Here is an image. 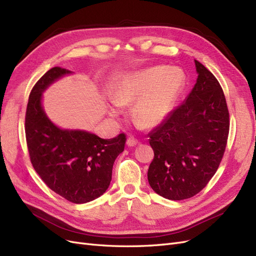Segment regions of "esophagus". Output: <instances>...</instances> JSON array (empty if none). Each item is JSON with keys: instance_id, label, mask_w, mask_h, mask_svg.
<instances>
[{"instance_id": "1", "label": "esophagus", "mask_w": 256, "mask_h": 256, "mask_svg": "<svg viewBox=\"0 0 256 256\" xmlns=\"http://www.w3.org/2000/svg\"><path fill=\"white\" fill-rule=\"evenodd\" d=\"M126 144H128V146H136V144H139V140H138L136 137H134V136H130V137L128 138Z\"/></svg>"}]
</instances>
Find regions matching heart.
<instances>
[{"instance_id":"heart-1","label":"heart","mask_w":256,"mask_h":256,"mask_svg":"<svg viewBox=\"0 0 256 256\" xmlns=\"http://www.w3.org/2000/svg\"><path fill=\"white\" fill-rule=\"evenodd\" d=\"M184 86L185 76L180 69L156 66L123 76L114 87L112 100L119 106L135 103L132 118L144 126L154 128L169 116Z\"/></svg>"}]
</instances>
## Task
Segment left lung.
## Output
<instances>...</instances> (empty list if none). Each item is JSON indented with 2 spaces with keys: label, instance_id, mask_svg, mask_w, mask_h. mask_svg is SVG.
I'll use <instances>...</instances> for the list:
<instances>
[{
  "label": "left lung",
  "instance_id": "obj_1",
  "mask_svg": "<svg viewBox=\"0 0 256 256\" xmlns=\"http://www.w3.org/2000/svg\"><path fill=\"white\" fill-rule=\"evenodd\" d=\"M194 64L198 78L190 94L148 134L154 151L148 180L156 194L169 200L199 194L216 173L228 142L224 90L208 68Z\"/></svg>",
  "mask_w": 256,
  "mask_h": 256
}]
</instances>
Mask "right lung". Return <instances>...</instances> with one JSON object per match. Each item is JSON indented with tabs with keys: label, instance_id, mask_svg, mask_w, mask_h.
Returning a JSON list of instances; mask_svg holds the SVG:
<instances>
[{
	"label": "right lung",
	"instance_id": "1",
	"mask_svg": "<svg viewBox=\"0 0 256 256\" xmlns=\"http://www.w3.org/2000/svg\"><path fill=\"white\" fill-rule=\"evenodd\" d=\"M70 71L54 67L32 87L26 114V137L32 167L54 192L72 203L102 196L112 180L114 162L126 146V135L102 139L84 130L55 126L41 107V94Z\"/></svg>",
	"mask_w": 256,
	"mask_h": 256
}]
</instances>
